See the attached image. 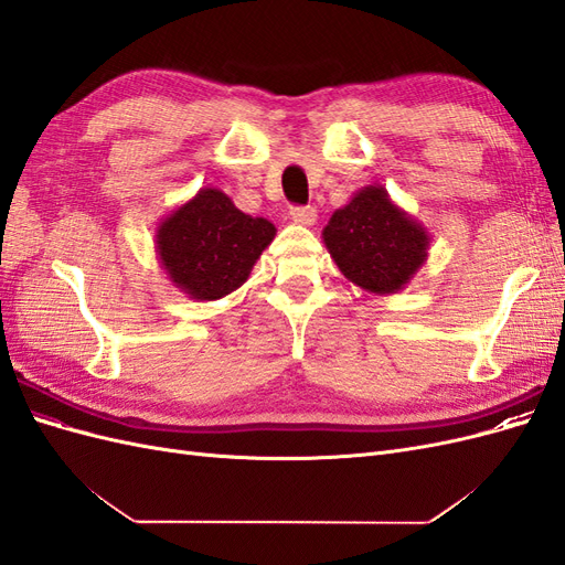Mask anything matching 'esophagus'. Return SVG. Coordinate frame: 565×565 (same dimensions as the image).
Listing matches in <instances>:
<instances>
[{
  "label": "esophagus",
  "instance_id": "34e87169",
  "mask_svg": "<svg viewBox=\"0 0 565 565\" xmlns=\"http://www.w3.org/2000/svg\"><path fill=\"white\" fill-rule=\"evenodd\" d=\"M289 216H292V221L299 226H313L318 221V212L311 207V204H306V207H292L289 210Z\"/></svg>",
  "mask_w": 565,
  "mask_h": 565
}]
</instances>
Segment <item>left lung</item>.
<instances>
[{"mask_svg":"<svg viewBox=\"0 0 565 565\" xmlns=\"http://www.w3.org/2000/svg\"><path fill=\"white\" fill-rule=\"evenodd\" d=\"M322 243L353 285L372 295H396L424 266L431 235L374 183L330 216Z\"/></svg>","mask_w":565,"mask_h":565,"instance_id":"8db88e82","label":"left lung"}]
</instances>
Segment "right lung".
I'll list each match as a JSON object with an SVG mask.
<instances>
[{"label":"right lung","mask_w":565,"mask_h":565,"mask_svg":"<svg viewBox=\"0 0 565 565\" xmlns=\"http://www.w3.org/2000/svg\"><path fill=\"white\" fill-rule=\"evenodd\" d=\"M273 237L276 226L268 218L241 212L218 188H200L160 221L156 252L167 278L183 295L216 301L247 282Z\"/></svg>","instance_id":"obj_1"}]
</instances>
